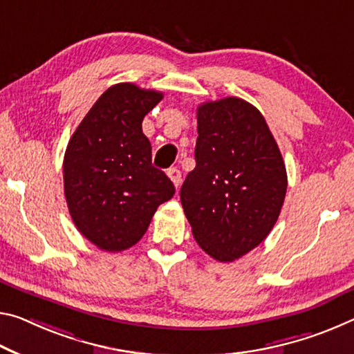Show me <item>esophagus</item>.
<instances>
[{"label":"esophagus","mask_w":354,"mask_h":354,"mask_svg":"<svg viewBox=\"0 0 354 354\" xmlns=\"http://www.w3.org/2000/svg\"><path fill=\"white\" fill-rule=\"evenodd\" d=\"M167 175H168V178L171 179V183L175 184V187L178 189L179 187V184H181V171L178 170V168H170V170L167 171Z\"/></svg>","instance_id":"34e87169"}]
</instances>
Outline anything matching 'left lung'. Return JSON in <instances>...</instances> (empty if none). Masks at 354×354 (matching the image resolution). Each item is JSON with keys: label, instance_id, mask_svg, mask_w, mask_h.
<instances>
[{"label": "left lung", "instance_id": "obj_1", "mask_svg": "<svg viewBox=\"0 0 354 354\" xmlns=\"http://www.w3.org/2000/svg\"><path fill=\"white\" fill-rule=\"evenodd\" d=\"M197 165L179 197L198 245L233 261L263 243L287 194V170L265 118L239 97L197 109Z\"/></svg>", "mask_w": 354, "mask_h": 354}]
</instances>
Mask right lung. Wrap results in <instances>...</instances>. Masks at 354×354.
<instances>
[{
	"label": "right lung",
	"mask_w": 354,
	"mask_h": 354,
	"mask_svg": "<svg viewBox=\"0 0 354 354\" xmlns=\"http://www.w3.org/2000/svg\"><path fill=\"white\" fill-rule=\"evenodd\" d=\"M164 94L133 83L110 86L72 133L64 154V195L75 227L105 252L137 244L157 206L175 194L151 164L143 118Z\"/></svg>",
	"instance_id": "add662e5"
}]
</instances>
